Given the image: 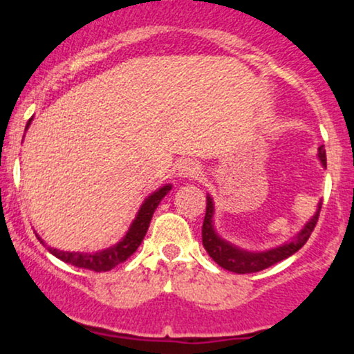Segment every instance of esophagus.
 Listing matches in <instances>:
<instances>
[{
	"label": "esophagus",
	"instance_id": "obj_1",
	"mask_svg": "<svg viewBox=\"0 0 354 354\" xmlns=\"http://www.w3.org/2000/svg\"><path fill=\"white\" fill-rule=\"evenodd\" d=\"M201 173V168L200 165L194 163V161L191 160H186L183 161L180 165V169H178V174H180V178H198Z\"/></svg>",
	"mask_w": 354,
	"mask_h": 354
}]
</instances>
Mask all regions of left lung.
<instances>
[{
    "label": "left lung",
    "mask_w": 354,
    "mask_h": 354,
    "mask_svg": "<svg viewBox=\"0 0 354 354\" xmlns=\"http://www.w3.org/2000/svg\"><path fill=\"white\" fill-rule=\"evenodd\" d=\"M318 158L323 168H326V149H324L323 145L318 148ZM319 211L321 201L318 203L316 213L308 219L306 225L293 238L283 243V245L270 248V250L265 251H248L219 236L216 228H214V203L213 198L208 194L206 196L205 221H203V246H205V250L213 258V261H216L225 270L233 271V273L238 274L256 273V271H261L265 268H270L276 265V263L283 261V259L290 258L299 248H303L304 243L308 241V238L311 236L313 230H315Z\"/></svg>",
    "instance_id": "left-lung-1"
}]
</instances>
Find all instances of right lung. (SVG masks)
<instances>
[{
  "instance_id": "1",
  "label": "right lung",
  "mask_w": 354,
  "mask_h": 354,
  "mask_svg": "<svg viewBox=\"0 0 354 354\" xmlns=\"http://www.w3.org/2000/svg\"><path fill=\"white\" fill-rule=\"evenodd\" d=\"M31 121H33V118L28 121L26 129L30 128ZM171 188L173 186L168 183V185L161 186V188L153 191V193L146 198V200L143 201V205H141L140 209H138L133 223L129 225V230L126 231L124 236L121 238L116 245L104 248V250H101V251H95V253H81V251H61V250H56V248H51V246H48V251H50L51 254H55L56 258H59L61 261L70 263V265L76 266V268H84V270L96 271V273L113 270L115 266L121 265V263L126 261V259H128L129 256H131L138 250V246H140L141 241H143L146 231H148V228H149V223H151L154 209L158 208V205H160L161 200H163L166 194L171 191ZM36 236H38V234H36ZM38 239L44 245V241L41 238L38 236Z\"/></svg>"
}]
</instances>
